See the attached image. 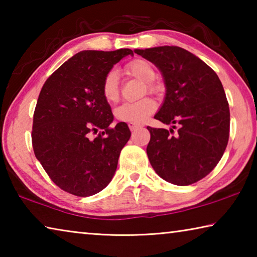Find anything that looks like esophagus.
<instances>
[{
    "label": "esophagus",
    "instance_id": "1",
    "mask_svg": "<svg viewBox=\"0 0 257 257\" xmlns=\"http://www.w3.org/2000/svg\"><path fill=\"white\" fill-rule=\"evenodd\" d=\"M128 125H129V129L132 130V132H134V130H136V129L142 127V124H137V123H133V122H129Z\"/></svg>",
    "mask_w": 257,
    "mask_h": 257
}]
</instances>
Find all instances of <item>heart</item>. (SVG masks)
<instances>
[{
	"instance_id": "heart-1",
	"label": "heart",
	"mask_w": 257,
	"mask_h": 257,
	"mask_svg": "<svg viewBox=\"0 0 257 257\" xmlns=\"http://www.w3.org/2000/svg\"><path fill=\"white\" fill-rule=\"evenodd\" d=\"M124 71L136 79L146 82V89L149 92H155V87L152 85L155 78V71L153 67L145 60H134L129 62L124 68ZM102 93L107 102H116L119 98V76L116 71L112 70L107 72L103 80ZM156 111V103L152 98H143L137 102H125L114 110L116 119L124 122L142 123L149 118L152 113Z\"/></svg>"
}]
</instances>
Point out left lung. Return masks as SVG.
Masks as SVG:
<instances>
[{
    "label": "left lung",
    "mask_w": 257,
    "mask_h": 257,
    "mask_svg": "<svg viewBox=\"0 0 257 257\" xmlns=\"http://www.w3.org/2000/svg\"><path fill=\"white\" fill-rule=\"evenodd\" d=\"M162 73L165 96L154 115L170 130L147 127V156L165 181L188 186L206 177L222 158L230 129L229 104L216 73L187 50L158 46L135 50ZM180 128L175 135V124Z\"/></svg>",
    "instance_id": "1"
}]
</instances>
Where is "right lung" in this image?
<instances>
[{
	"label": "right lung",
	"mask_w": 257,
	"mask_h": 257,
	"mask_svg": "<svg viewBox=\"0 0 257 257\" xmlns=\"http://www.w3.org/2000/svg\"><path fill=\"white\" fill-rule=\"evenodd\" d=\"M129 49L81 51L52 73L37 99L33 149L47 175L61 189L92 196L110 184L121 150L132 133L125 122H113L102 85L107 72ZM103 130L94 140L90 132Z\"/></svg>",
	"instance_id": "add662e5"
}]
</instances>
